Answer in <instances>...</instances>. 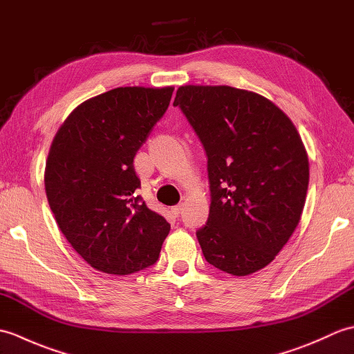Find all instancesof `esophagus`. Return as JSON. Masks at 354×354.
<instances>
[{
    "mask_svg": "<svg viewBox=\"0 0 354 354\" xmlns=\"http://www.w3.org/2000/svg\"><path fill=\"white\" fill-rule=\"evenodd\" d=\"M183 207H184L183 204H178V205H175V207H171V213L178 217L179 214L183 213Z\"/></svg>",
    "mask_w": 354,
    "mask_h": 354,
    "instance_id": "esophagus-1",
    "label": "esophagus"
}]
</instances>
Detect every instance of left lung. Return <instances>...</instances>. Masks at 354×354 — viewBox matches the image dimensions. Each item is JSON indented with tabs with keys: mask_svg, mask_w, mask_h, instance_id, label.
<instances>
[{
	"mask_svg": "<svg viewBox=\"0 0 354 354\" xmlns=\"http://www.w3.org/2000/svg\"><path fill=\"white\" fill-rule=\"evenodd\" d=\"M179 106L208 158L205 260L243 277L268 266L301 219L309 160L301 137L266 97L232 86H179Z\"/></svg>",
	"mask_w": 354,
	"mask_h": 354,
	"instance_id": "left-lung-1",
	"label": "left lung"
}]
</instances>
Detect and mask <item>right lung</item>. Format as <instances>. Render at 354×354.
<instances>
[{"label": "right lung", "instance_id": "add662e5", "mask_svg": "<svg viewBox=\"0 0 354 354\" xmlns=\"http://www.w3.org/2000/svg\"><path fill=\"white\" fill-rule=\"evenodd\" d=\"M173 86H124L93 97L59 127L45 193L62 234L94 269L129 275L160 257L170 223L138 196L133 158L167 111Z\"/></svg>", "mask_w": 354, "mask_h": 354}]
</instances>
